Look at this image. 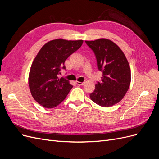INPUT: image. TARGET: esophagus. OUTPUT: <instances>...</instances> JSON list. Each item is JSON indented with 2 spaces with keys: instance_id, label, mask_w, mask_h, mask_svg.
Returning a JSON list of instances; mask_svg holds the SVG:
<instances>
[{
  "instance_id": "1",
  "label": "esophagus",
  "mask_w": 159,
  "mask_h": 159,
  "mask_svg": "<svg viewBox=\"0 0 159 159\" xmlns=\"http://www.w3.org/2000/svg\"><path fill=\"white\" fill-rule=\"evenodd\" d=\"M76 84L78 85H83L84 84V82H80V81H76Z\"/></svg>"
}]
</instances>
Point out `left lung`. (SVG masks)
Listing matches in <instances>:
<instances>
[{
  "label": "left lung",
  "instance_id": "obj_1",
  "mask_svg": "<svg viewBox=\"0 0 159 159\" xmlns=\"http://www.w3.org/2000/svg\"><path fill=\"white\" fill-rule=\"evenodd\" d=\"M96 57L98 70L102 71L100 82L89 96L91 99L102 107H110L119 103L131 84V69L121 48L106 38L85 41Z\"/></svg>",
  "mask_w": 159,
  "mask_h": 159
}]
</instances>
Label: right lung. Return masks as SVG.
Instances as JSON below:
<instances>
[{
    "instance_id": "right-lung-1",
    "label": "right lung",
    "mask_w": 159,
    "mask_h": 159,
    "mask_svg": "<svg viewBox=\"0 0 159 159\" xmlns=\"http://www.w3.org/2000/svg\"><path fill=\"white\" fill-rule=\"evenodd\" d=\"M84 41L56 39L42 47L34 60L28 76V85L33 98L45 108H54L61 103L73 85L57 75L66 69V59L78 50ZM63 67H62V66Z\"/></svg>"
}]
</instances>
